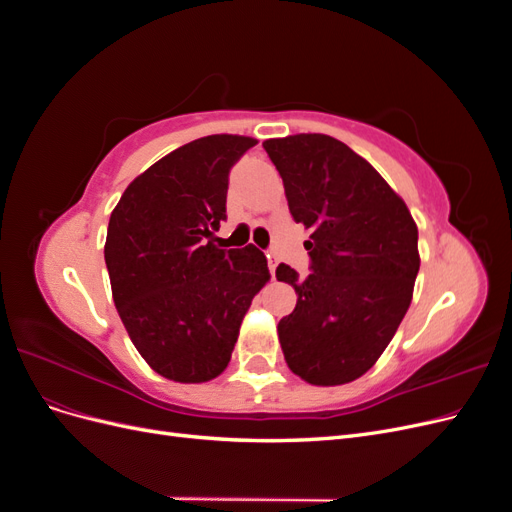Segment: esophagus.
<instances>
[{"label": "esophagus", "instance_id": "1", "mask_svg": "<svg viewBox=\"0 0 512 512\" xmlns=\"http://www.w3.org/2000/svg\"><path fill=\"white\" fill-rule=\"evenodd\" d=\"M267 260H269V271H271V277L275 280V269H277V262H280V260H277V256H275L273 252H269V254H267Z\"/></svg>", "mask_w": 512, "mask_h": 512}]
</instances>
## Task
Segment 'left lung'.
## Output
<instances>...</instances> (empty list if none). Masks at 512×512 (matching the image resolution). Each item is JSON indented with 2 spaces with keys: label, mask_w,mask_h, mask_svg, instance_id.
I'll list each match as a JSON object with an SVG mask.
<instances>
[{
  "label": "left lung",
  "mask_w": 512,
  "mask_h": 512,
  "mask_svg": "<svg viewBox=\"0 0 512 512\" xmlns=\"http://www.w3.org/2000/svg\"><path fill=\"white\" fill-rule=\"evenodd\" d=\"M280 170L288 207L309 230L312 273L288 265L275 277L297 307L277 324L292 374L316 386L361 378L389 346L412 303L418 228L378 170L327 134L262 143Z\"/></svg>",
  "instance_id": "8db88e82"
}]
</instances>
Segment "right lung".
<instances>
[{
	"label": "right lung",
	"instance_id": "1",
	"mask_svg": "<svg viewBox=\"0 0 512 512\" xmlns=\"http://www.w3.org/2000/svg\"><path fill=\"white\" fill-rule=\"evenodd\" d=\"M258 141L213 134L138 175L108 220L104 260L132 344L160 376L198 384L226 369L243 316L271 280L256 245L222 250L228 173Z\"/></svg>",
	"mask_w": 512,
	"mask_h": 512
}]
</instances>
